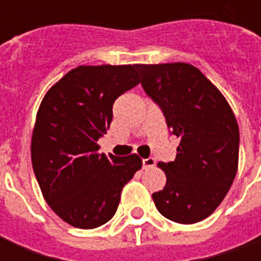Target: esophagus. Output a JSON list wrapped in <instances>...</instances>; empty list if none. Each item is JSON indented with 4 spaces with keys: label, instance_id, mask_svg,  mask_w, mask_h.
Here are the masks:
<instances>
[{
    "label": "esophagus",
    "instance_id": "obj_1",
    "mask_svg": "<svg viewBox=\"0 0 261 261\" xmlns=\"http://www.w3.org/2000/svg\"><path fill=\"white\" fill-rule=\"evenodd\" d=\"M153 165H155V159L153 158L142 159V168L144 169H149V168H152Z\"/></svg>",
    "mask_w": 261,
    "mask_h": 261
}]
</instances>
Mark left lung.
Segmentation results:
<instances>
[{
    "mask_svg": "<svg viewBox=\"0 0 261 261\" xmlns=\"http://www.w3.org/2000/svg\"><path fill=\"white\" fill-rule=\"evenodd\" d=\"M141 85L180 142L173 162H159L164 190L152 194L165 218L196 224L215 211L233 183L239 127L222 93L186 63L137 64Z\"/></svg>",
    "mask_w": 261,
    "mask_h": 261,
    "instance_id": "obj_1",
    "label": "left lung"
}]
</instances>
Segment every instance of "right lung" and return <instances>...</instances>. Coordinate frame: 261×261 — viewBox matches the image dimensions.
I'll return each mask as SVG.
<instances>
[{"mask_svg":"<svg viewBox=\"0 0 261 261\" xmlns=\"http://www.w3.org/2000/svg\"><path fill=\"white\" fill-rule=\"evenodd\" d=\"M136 65H81L42 100L32 136V165L44 200L67 224L92 229L113 218L127 181L141 169L136 153H97L114 100L140 84Z\"/></svg>","mask_w":261,"mask_h":261,"instance_id":"obj_1","label":"right lung"}]
</instances>
